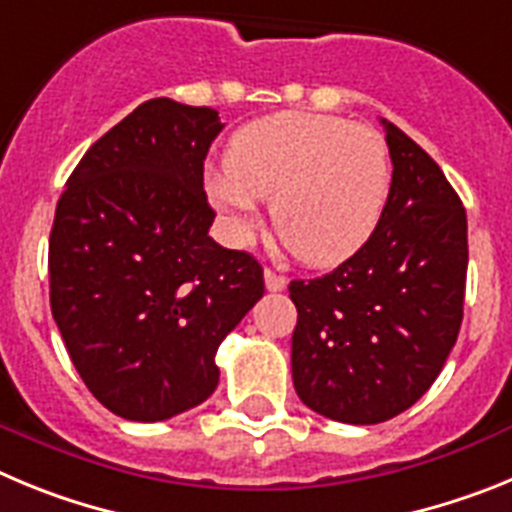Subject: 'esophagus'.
<instances>
[{
  "mask_svg": "<svg viewBox=\"0 0 512 512\" xmlns=\"http://www.w3.org/2000/svg\"><path fill=\"white\" fill-rule=\"evenodd\" d=\"M264 284L269 292H282L284 287H287V279L282 277V274H277L274 269H266L264 271Z\"/></svg>",
  "mask_w": 512,
  "mask_h": 512,
  "instance_id": "obj_1",
  "label": "esophagus"
}]
</instances>
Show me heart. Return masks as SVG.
I'll return each instance as SVG.
<instances>
[{
  "label": "heart",
  "instance_id": "heart-1",
  "mask_svg": "<svg viewBox=\"0 0 512 512\" xmlns=\"http://www.w3.org/2000/svg\"><path fill=\"white\" fill-rule=\"evenodd\" d=\"M390 184V148L374 128L279 112L235 130L225 169L207 176V194L235 238L253 230L259 200H271L284 248L305 264L330 266L372 238Z\"/></svg>",
  "mask_w": 512,
  "mask_h": 512
}]
</instances>
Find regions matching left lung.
<instances>
[{"instance_id": "8db88e82", "label": "left lung", "mask_w": 512, "mask_h": 512, "mask_svg": "<svg viewBox=\"0 0 512 512\" xmlns=\"http://www.w3.org/2000/svg\"><path fill=\"white\" fill-rule=\"evenodd\" d=\"M390 200L372 238L318 279H295L292 382L307 408L374 425L428 392L464 318L467 212L413 138L382 120Z\"/></svg>"}]
</instances>
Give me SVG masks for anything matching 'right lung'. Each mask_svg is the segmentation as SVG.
Here are the masks:
<instances>
[{
	"mask_svg": "<svg viewBox=\"0 0 512 512\" xmlns=\"http://www.w3.org/2000/svg\"><path fill=\"white\" fill-rule=\"evenodd\" d=\"M217 110L148 99L84 153L56 207L51 310L104 408L156 423L205 402L217 346L264 295L251 253L210 238Z\"/></svg>",
	"mask_w": 512,
	"mask_h": 512,
	"instance_id": "right-lung-1",
	"label": "right lung"
}]
</instances>
